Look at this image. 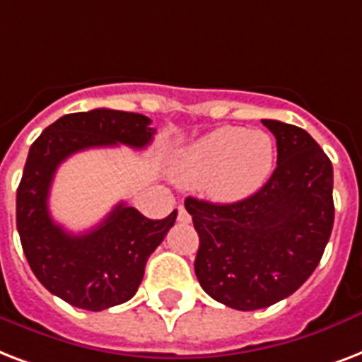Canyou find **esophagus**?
<instances>
[{
    "mask_svg": "<svg viewBox=\"0 0 362 362\" xmlns=\"http://www.w3.org/2000/svg\"><path fill=\"white\" fill-rule=\"evenodd\" d=\"M190 219H192V217H190V213L187 211L183 206H179L177 207V221H179V223H183V225H189Z\"/></svg>",
    "mask_w": 362,
    "mask_h": 362,
    "instance_id": "34e87169",
    "label": "esophagus"
}]
</instances>
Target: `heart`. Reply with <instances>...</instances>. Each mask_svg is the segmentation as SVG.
<instances>
[{"instance_id": "1", "label": "heart", "mask_w": 362, "mask_h": 362, "mask_svg": "<svg viewBox=\"0 0 362 362\" xmlns=\"http://www.w3.org/2000/svg\"><path fill=\"white\" fill-rule=\"evenodd\" d=\"M276 147L266 132L223 126L181 151L173 175L187 185L206 181L207 194L221 202L247 198L274 170Z\"/></svg>"}]
</instances>
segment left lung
<instances>
[{"mask_svg":"<svg viewBox=\"0 0 362 362\" xmlns=\"http://www.w3.org/2000/svg\"><path fill=\"white\" fill-rule=\"evenodd\" d=\"M262 124L277 145V166L262 189L234 204L185 200L200 236L202 288L242 312L293 295L317 268L334 223L329 156L298 126Z\"/></svg>","mask_w":362,"mask_h":362,"instance_id":"8db88e82","label":"left lung"}]
</instances>
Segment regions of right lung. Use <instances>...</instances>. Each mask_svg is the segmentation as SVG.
I'll list each match as a JSON object with an SVG mask.
<instances>
[{"instance_id": "obj_1", "label": "right lung", "mask_w": 362, "mask_h": 362, "mask_svg": "<svg viewBox=\"0 0 362 362\" xmlns=\"http://www.w3.org/2000/svg\"><path fill=\"white\" fill-rule=\"evenodd\" d=\"M155 136L151 119L115 109L64 115L32 143L16 190V228L28 264L41 285L67 304L90 312L136 295L151 253L177 217L153 221L120 202L85 234H69L49 211V192L62 162L92 147L143 149Z\"/></svg>"}]
</instances>
